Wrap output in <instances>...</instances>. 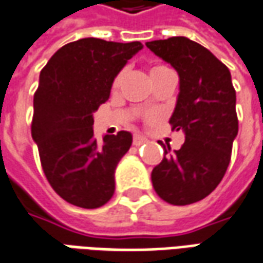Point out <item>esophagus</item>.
<instances>
[{"mask_svg": "<svg viewBox=\"0 0 263 263\" xmlns=\"http://www.w3.org/2000/svg\"><path fill=\"white\" fill-rule=\"evenodd\" d=\"M146 141H148V139L144 137H141V135H135V137H134V145H135V146H139V145L145 144Z\"/></svg>", "mask_w": 263, "mask_h": 263, "instance_id": "esophagus-1", "label": "esophagus"}]
</instances>
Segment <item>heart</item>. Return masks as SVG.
Segmentation results:
<instances>
[{
	"mask_svg": "<svg viewBox=\"0 0 263 263\" xmlns=\"http://www.w3.org/2000/svg\"><path fill=\"white\" fill-rule=\"evenodd\" d=\"M162 69H168V68L162 67V65H157V67H154L151 69V72H158V71H162ZM119 78H121V75H118V77L115 78V81H114V87H117L119 84Z\"/></svg>",
	"mask_w": 263,
	"mask_h": 263,
	"instance_id": "b5f03b06",
	"label": "heart"
}]
</instances>
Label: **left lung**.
<instances>
[{
  "label": "left lung",
  "mask_w": 263,
  "mask_h": 263,
  "mask_svg": "<svg viewBox=\"0 0 263 263\" xmlns=\"http://www.w3.org/2000/svg\"><path fill=\"white\" fill-rule=\"evenodd\" d=\"M145 45L178 72L170 124L185 134L181 149L159 142L165 157L152 170V185L171 205H189L208 196L227 172L238 135L236 92L227 65L201 44L172 36Z\"/></svg>",
  "instance_id": "1"
}]
</instances>
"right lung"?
<instances>
[{
    "label": "right lung",
    "instance_id": "obj_1",
    "mask_svg": "<svg viewBox=\"0 0 263 263\" xmlns=\"http://www.w3.org/2000/svg\"><path fill=\"white\" fill-rule=\"evenodd\" d=\"M141 42L82 38L55 52L40 74L34 95L32 139L54 191L85 209L105 205L115 191V168L132 145L119 131L93 138V112L109 98L114 80Z\"/></svg>",
    "mask_w": 263,
    "mask_h": 263
}]
</instances>
